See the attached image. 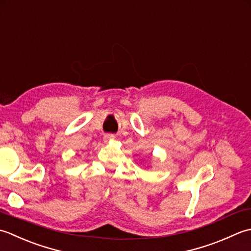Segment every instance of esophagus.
Segmentation results:
<instances>
[{
    "label": "esophagus",
    "instance_id": "34e87169",
    "mask_svg": "<svg viewBox=\"0 0 251 251\" xmlns=\"http://www.w3.org/2000/svg\"><path fill=\"white\" fill-rule=\"evenodd\" d=\"M115 139H116V136H115L114 134H110V133H108V134H105V135H104V141H105L106 143L114 141Z\"/></svg>",
    "mask_w": 251,
    "mask_h": 251
}]
</instances>
